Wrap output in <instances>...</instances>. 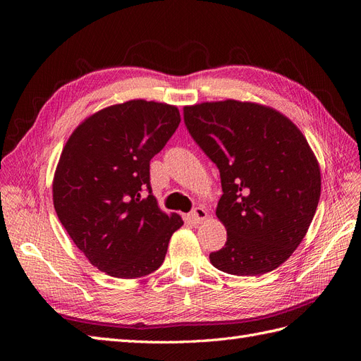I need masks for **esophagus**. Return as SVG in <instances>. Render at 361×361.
Wrapping results in <instances>:
<instances>
[{
    "label": "esophagus",
    "instance_id": "1",
    "mask_svg": "<svg viewBox=\"0 0 361 361\" xmlns=\"http://www.w3.org/2000/svg\"><path fill=\"white\" fill-rule=\"evenodd\" d=\"M188 218L191 220V223L194 224H200L202 221H204L207 218V212L206 209H203V207H195V209L188 215Z\"/></svg>",
    "mask_w": 361,
    "mask_h": 361
}]
</instances>
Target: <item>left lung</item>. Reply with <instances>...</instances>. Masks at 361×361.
I'll return each mask as SVG.
<instances>
[{
	"mask_svg": "<svg viewBox=\"0 0 361 361\" xmlns=\"http://www.w3.org/2000/svg\"><path fill=\"white\" fill-rule=\"evenodd\" d=\"M195 143L220 170L216 216L226 245L211 264L260 276L288 260L309 231L321 197L319 164L290 120L269 106L227 99L183 108Z\"/></svg>",
	"mask_w": 361,
	"mask_h": 361,
	"instance_id": "8db88e82",
	"label": "left lung"
}]
</instances>
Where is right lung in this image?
I'll list each match as a JSON object with an SVG mask.
<instances>
[{"label":"right lung","mask_w":361,"mask_h":361,"mask_svg":"<svg viewBox=\"0 0 361 361\" xmlns=\"http://www.w3.org/2000/svg\"><path fill=\"white\" fill-rule=\"evenodd\" d=\"M179 123L176 106L128 101L87 117L61 152L54 207L75 245L108 276L137 279L157 271L183 224L178 214L158 207L149 171Z\"/></svg>","instance_id":"1"}]
</instances>
